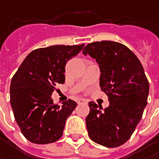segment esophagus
I'll return each instance as SVG.
<instances>
[{
	"instance_id": "obj_1",
	"label": "esophagus",
	"mask_w": 159,
	"mask_h": 159,
	"mask_svg": "<svg viewBox=\"0 0 159 159\" xmlns=\"http://www.w3.org/2000/svg\"><path fill=\"white\" fill-rule=\"evenodd\" d=\"M77 103L78 104H85V103H87V100L85 99H78Z\"/></svg>"
}]
</instances>
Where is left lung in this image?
Here are the masks:
<instances>
[{
  "label": "left lung",
  "mask_w": 159,
  "mask_h": 159,
  "mask_svg": "<svg viewBox=\"0 0 159 159\" xmlns=\"http://www.w3.org/2000/svg\"><path fill=\"white\" fill-rule=\"evenodd\" d=\"M83 53L98 62L100 89L109 100L106 108L89 102V137L107 148L119 147L134 134L147 105L149 84L142 63L125 45L112 41L89 43Z\"/></svg>",
  "instance_id": "1"
}]
</instances>
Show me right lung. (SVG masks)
<instances>
[{"label": "right lung", "mask_w": 159, "mask_h": 159, "mask_svg": "<svg viewBox=\"0 0 159 159\" xmlns=\"http://www.w3.org/2000/svg\"><path fill=\"white\" fill-rule=\"evenodd\" d=\"M84 44L53 45L27 55L11 83V105L25 137L33 143L57 142L63 134L66 118L77 106L72 100L54 104L52 93L65 83L66 62Z\"/></svg>", "instance_id": "obj_1"}]
</instances>
